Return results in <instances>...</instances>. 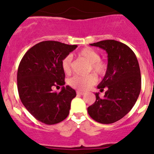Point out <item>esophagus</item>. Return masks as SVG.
<instances>
[{
    "instance_id": "obj_1",
    "label": "esophagus",
    "mask_w": 154,
    "mask_h": 154,
    "mask_svg": "<svg viewBox=\"0 0 154 154\" xmlns=\"http://www.w3.org/2000/svg\"><path fill=\"white\" fill-rule=\"evenodd\" d=\"M77 95H84L85 93L82 92V91H77Z\"/></svg>"
}]
</instances>
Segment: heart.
I'll list each match as a JSON object with an SVG mask.
<instances>
[{
  "mask_svg": "<svg viewBox=\"0 0 154 154\" xmlns=\"http://www.w3.org/2000/svg\"><path fill=\"white\" fill-rule=\"evenodd\" d=\"M77 55L82 57L88 63H89L90 70L92 71L98 77H102L106 72L107 65L104 61L100 60V54L98 51L91 48H85L80 50ZM71 58L70 56L65 57L62 61V68L66 74H68L71 71ZM97 82V78L93 74L82 77V76H74L68 81V83L73 88L76 89L86 91L94 86Z\"/></svg>",
  "mask_w": 154,
  "mask_h": 154,
  "instance_id": "b5f03b06",
  "label": "heart"
}]
</instances>
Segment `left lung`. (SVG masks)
Returning <instances> with one entry per match:
<instances>
[{"mask_svg": "<svg viewBox=\"0 0 154 154\" xmlns=\"http://www.w3.org/2000/svg\"><path fill=\"white\" fill-rule=\"evenodd\" d=\"M106 51L107 70L97 86L106 88L103 98L95 93L96 100L88 107L90 117L101 124H112L122 119L136 103L141 91V72L134 52L116 40H103L90 44Z\"/></svg>", "mask_w": 154, "mask_h": 154, "instance_id": "obj_1", "label": "left lung"}]
</instances>
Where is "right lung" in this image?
Segmentation results:
<instances>
[{
	"mask_svg": "<svg viewBox=\"0 0 154 154\" xmlns=\"http://www.w3.org/2000/svg\"><path fill=\"white\" fill-rule=\"evenodd\" d=\"M77 45L44 41L32 46L21 60L17 74L20 99L28 112L45 125L60 123L68 117L75 90L65 85L62 61ZM63 86L60 93L52 91Z\"/></svg>",
	"mask_w": 154,
	"mask_h": 154,
	"instance_id": "obj_1",
	"label": "right lung"
}]
</instances>
